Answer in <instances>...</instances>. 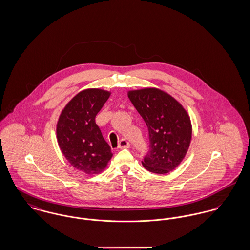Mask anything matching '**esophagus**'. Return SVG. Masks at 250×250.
Wrapping results in <instances>:
<instances>
[{"label":"esophagus","mask_w":250,"mask_h":250,"mask_svg":"<svg viewBox=\"0 0 250 250\" xmlns=\"http://www.w3.org/2000/svg\"><path fill=\"white\" fill-rule=\"evenodd\" d=\"M129 146H130V145H129V143L125 139H122L119 142V146H118L119 148H128Z\"/></svg>","instance_id":"esophagus-1"}]
</instances>
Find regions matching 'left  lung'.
Masks as SVG:
<instances>
[{
  "label": "left lung",
  "instance_id": "obj_1",
  "mask_svg": "<svg viewBox=\"0 0 250 250\" xmlns=\"http://www.w3.org/2000/svg\"><path fill=\"white\" fill-rule=\"evenodd\" d=\"M127 96L145 120L149 134V151L142 162L156 174L174 170L184 160L192 138L190 117L171 95L155 87L130 90Z\"/></svg>",
  "mask_w": 250,
  "mask_h": 250
}]
</instances>
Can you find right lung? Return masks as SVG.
I'll list each match as a JSON object with an SVG mask.
<instances>
[{
    "instance_id": "add662e5",
    "label": "right lung",
    "mask_w": 250,
    "mask_h": 250,
    "mask_svg": "<svg viewBox=\"0 0 250 250\" xmlns=\"http://www.w3.org/2000/svg\"><path fill=\"white\" fill-rule=\"evenodd\" d=\"M110 94L100 88L84 89L67 103L58 120L56 133L62 153L73 167L85 174L102 172L113 156L95 123Z\"/></svg>"
}]
</instances>
